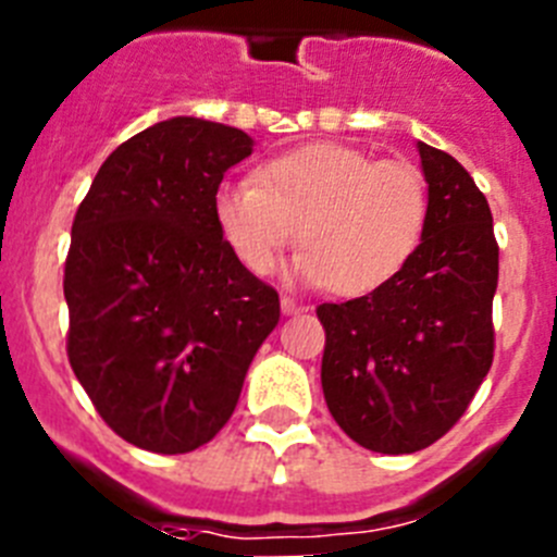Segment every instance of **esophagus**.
I'll use <instances>...</instances> for the list:
<instances>
[{
	"instance_id": "1",
	"label": "esophagus",
	"mask_w": 557,
	"mask_h": 557,
	"mask_svg": "<svg viewBox=\"0 0 557 557\" xmlns=\"http://www.w3.org/2000/svg\"><path fill=\"white\" fill-rule=\"evenodd\" d=\"M282 309L284 314H295V312H304V307L295 298H289V295H282Z\"/></svg>"
}]
</instances>
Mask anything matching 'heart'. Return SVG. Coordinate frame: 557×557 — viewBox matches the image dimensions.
<instances>
[{
	"instance_id": "b5f03b06",
	"label": "heart",
	"mask_w": 557,
	"mask_h": 557,
	"mask_svg": "<svg viewBox=\"0 0 557 557\" xmlns=\"http://www.w3.org/2000/svg\"><path fill=\"white\" fill-rule=\"evenodd\" d=\"M214 220L236 259L268 275L298 228L295 273L334 295H368L396 278L424 239L430 189L416 164L348 145H309L223 184Z\"/></svg>"
}]
</instances>
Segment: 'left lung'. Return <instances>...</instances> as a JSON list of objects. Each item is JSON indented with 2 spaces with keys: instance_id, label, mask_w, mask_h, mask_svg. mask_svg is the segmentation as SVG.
I'll use <instances>...</instances> for the list:
<instances>
[{
  "instance_id": "8db88e82",
  "label": "left lung",
  "mask_w": 557,
  "mask_h": 557,
  "mask_svg": "<svg viewBox=\"0 0 557 557\" xmlns=\"http://www.w3.org/2000/svg\"><path fill=\"white\" fill-rule=\"evenodd\" d=\"M430 220L385 287L321 304L332 418L382 455L426 449L460 421L494 362L499 245L488 200L449 152L418 141Z\"/></svg>"
}]
</instances>
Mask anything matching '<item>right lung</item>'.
<instances>
[{
    "instance_id": "obj_1",
    "label": "right lung",
    "mask_w": 557,
    "mask_h": 557,
    "mask_svg": "<svg viewBox=\"0 0 557 557\" xmlns=\"http://www.w3.org/2000/svg\"><path fill=\"white\" fill-rule=\"evenodd\" d=\"M248 133L175 116L122 141L72 223L66 354L120 437L184 455L225 426L278 293L223 239L214 195Z\"/></svg>"
}]
</instances>
